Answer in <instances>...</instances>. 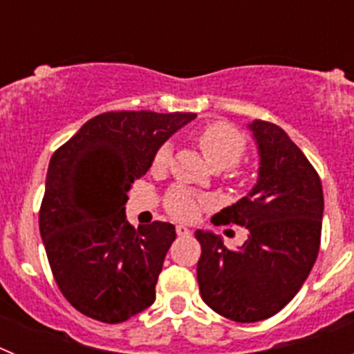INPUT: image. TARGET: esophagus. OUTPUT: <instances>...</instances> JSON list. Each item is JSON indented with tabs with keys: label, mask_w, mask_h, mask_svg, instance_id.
Returning a JSON list of instances; mask_svg holds the SVG:
<instances>
[{
	"label": "esophagus",
	"mask_w": 354,
	"mask_h": 354,
	"mask_svg": "<svg viewBox=\"0 0 354 354\" xmlns=\"http://www.w3.org/2000/svg\"><path fill=\"white\" fill-rule=\"evenodd\" d=\"M175 232H177V236L184 237V236H189V234H192V230H189L186 225H177V227H175Z\"/></svg>",
	"instance_id": "esophagus-1"
}]
</instances>
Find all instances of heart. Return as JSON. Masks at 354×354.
Segmentation results:
<instances>
[{
	"instance_id": "obj_1",
	"label": "heart",
	"mask_w": 354,
	"mask_h": 354,
	"mask_svg": "<svg viewBox=\"0 0 354 354\" xmlns=\"http://www.w3.org/2000/svg\"><path fill=\"white\" fill-rule=\"evenodd\" d=\"M198 145L205 159L214 170H227L236 167L245 154V136L227 122H214L200 131ZM171 159V147L168 143L159 147L152 158V167L162 170L168 167ZM167 211L177 220H193L198 212V202L186 189H171L165 200Z\"/></svg>"
}]
</instances>
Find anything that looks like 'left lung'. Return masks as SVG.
<instances>
[{
  "label": "left lung",
  "instance_id": "left-lung-1",
  "mask_svg": "<svg viewBox=\"0 0 354 354\" xmlns=\"http://www.w3.org/2000/svg\"><path fill=\"white\" fill-rule=\"evenodd\" d=\"M248 129L261 158L257 184L212 216L216 225L246 227L248 239L228 250L220 236L195 232L202 299L236 323L271 317L298 294L317 259L324 211L317 171L286 131L264 120Z\"/></svg>",
  "mask_w": 354,
  "mask_h": 354
}]
</instances>
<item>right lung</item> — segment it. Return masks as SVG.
I'll use <instances>...</instances> for the list:
<instances>
[{"mask_svg":"<svg viewBox=\"0 0 354 354\" xmlns=\"http://www.w3.org/2000/svg\"><path fill=\"white\" fill-rule=\"evenodd\" d=\"M195 113L109 111L53 154L39 225L53 277L76 310L124 323L154 303L175 227L126 220L127 193Z\"/></svg>","mask_w":354,"mask_h":354,"instance_id":"1","label":"right lung"}]
</instances>
